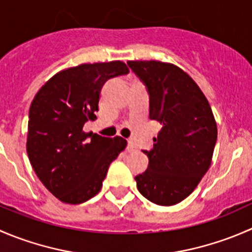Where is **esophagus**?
I'll return each mask as SVG.
<instances>
[{
	"mask_svg": "<svg viewBox=\"0 0 252 252\" xmlns=\"http://www.w3.org/2000/svg\"><path fill=\"white\" fill-rule=\"evenodd\" d=\"M126 150H128L129 152H134L136 150L135 145H134L133 141H128V147H126Z\"/></svg>",
	"mask_w": 252,
	"mask_h": 252,
	"instance_id": "34e87169",
	"label": "esophagus"
}]
</instances>
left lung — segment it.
Masks as SVG:
<instances>
[{"instance_id":"left-lung-1","label":"left lung","mask_w":252,"mask_h":252,"mask_svg":"<svg viewBox=\"0 0 252 252\" xmlns=\"http://www.w3.org/2000/svg\"><path fill=\"white\" fill-rule=\"evenodd\" d=\"M128 64L149 91L150 119L162 126L152 150L144 151L149 167L135 177L136 187L154 204H179L210 168L217 123L201 89L179 67L159 61Z\"/></svg>"}]
</instances>
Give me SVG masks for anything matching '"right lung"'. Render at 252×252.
Listing matches in <instances>:
<instances>
[{
	"instance_id": "1",
	"label": "right lung",
	"mask_w": 252,
	"mask_h": 252,
	"mask_svg": "<svg viewBox=\"0 0 252 252\" xmlns=\"http://www.w3.org/2000/svg\"><path fill=\"white\" fill-rule=\"evenodd\" d=\"M126 73L122 61L67 68L48 79L30 105L28 157L45 188L64 204L95 196L111 162L126 147L121 136L83 130L85 122L96 118L103 84Z\"/></svg>"
}]
</instances>
